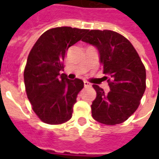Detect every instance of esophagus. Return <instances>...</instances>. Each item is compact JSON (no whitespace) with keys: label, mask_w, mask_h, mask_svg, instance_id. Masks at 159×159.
I'll return each mask as SVG.
<instances>
[{"label":"esophagus","mask_w":159,"mask_h":159,"mask_svg":"<svg viewBox=\"0 0 159 159\" xmlns=\"http://www.w3.org/2000/svg\"><path fill=\"white\" fill-rule=\"evenodd\" d=\"M84 86H85V88H89L91 85H90V83H89L88 81H84Z\"/></svg>","instance_id":"esophagus-1"}]
</instances>
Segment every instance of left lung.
Here are the masks:
<instances>
[{"label": "left lung", "instance_id": "8db88e82", "mask_svg": "<svg viewBox=\"0 0 159 159\" xmlns=\"http://www.w3.org/2000/svg\"><path fill=\"white\" fill-rule=\"evenodd\" d=\"M82 41L95 46L103 73L108 77L109 93L93 85L96 97L92 102V117L104 125L125 121L137 110L146 89V70L131 42L110 30H91Z\"/></svg>", "mask_w": 159, "mask_h": 159}]
</instances>
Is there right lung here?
Returning a JSON list of instances; mask_svg holds the SVG:
<instances>
[{"mask_svg":"<svg viewBox=\"0 0 159 159\" xmlns=\"http://www.w3.org/2000/svg\"><path fill=\"white\" fill-rule=\"evenodd\" d=\"M87 32L68 26L49 29L29 53L24 71L26 95L34 111L44 123L63 124L72 116V107L84 82L80 79L69 80L60 70H64L69 48Z\"/></svg>","mask_w":159,"mask_h":159,"instance_id":"right-lung-1","label":"right lung"}]
</instances>
